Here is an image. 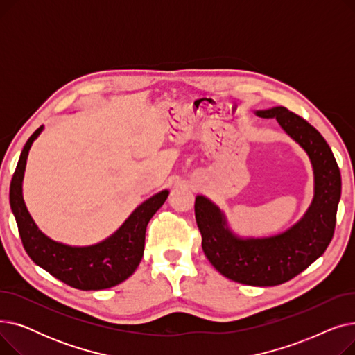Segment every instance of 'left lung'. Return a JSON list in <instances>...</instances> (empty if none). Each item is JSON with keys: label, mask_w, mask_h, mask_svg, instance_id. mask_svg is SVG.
<instances>
[{"label": "left lung", "mask_w": 355, "mask_h": 355, "mask_svg": "<svg viewBox=\"0 0 355 355\" xmlns=\"http://www.w3.org/2000/svg\"><path fill=\"white\" fill-rule=\"evenodd\" d=\"M254 115L276 119L306 153L313 173L308 210L289 229L265 237L234 233L225 211L202 194L196 197L194 210L204 254L223 276L243 285L275 286L304 272L327 250L341 198V174L327 141L301 116L284 106L259 109Z\"/></svg>", "instance_id": "left-lung-1"}]
</instances>
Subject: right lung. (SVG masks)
<instances>
[{
    "label": "right lung",
    "mask_w": 355,
    "mask_h": 355,
    "mask_svg": "<svg viewBox=\"0 0 355 355\" xmlns=\"http://www.w3.org/2000/svg\"><path fill=\"white\" fill-rule=\"evenodd\" d=\"M43 130L44 126H40L26 142L10 185V206L23 246L35 265L73 288L101 291L116 286L137 270L144 256L148 223L161 209L170 190H161L146 198L116 232L95 245L71 246L53 240L35 225L23 197L28 153Z\"/></svg>",
    "instance_id": "add662e5"
}]
</instances>
